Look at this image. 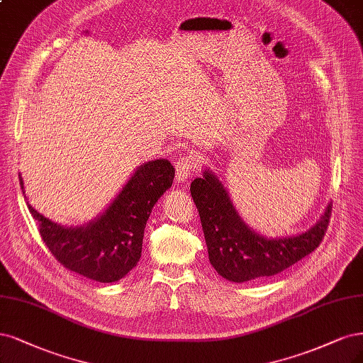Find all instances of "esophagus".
<instances>
[{"label": "esophagus", "instance_id": "esophagus-1", "mask_svg": "<svg viewBox=\"0 0 363 363\" xmlns=\"http://www.w3.org/2000/svg\"><path fill=\"white\" fill-rule=\"evenodd\" d=\"M195 168V157L194 156H183L179 159L176 165V180L179 183H184L192 177V171Z\"/></svg>", "mask_w": 363, "mask_h": 363}]
</instances>
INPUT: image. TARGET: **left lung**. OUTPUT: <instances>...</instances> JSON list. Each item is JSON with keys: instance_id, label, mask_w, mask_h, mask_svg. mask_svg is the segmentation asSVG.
<instances>
[{"instance_id": "obj_1", "label": "left lung", "mask_w": 363, "mask_h": 363, "mask_svg": "<svg viewBox=\"0 0 363 363\" xmlns=\"http://www.w3.org/2000/svg\"><path fill=\"white\" fill-rule=\"evenodd\" d=\"M191 195L201 219L211 266L231 282L273 277L315 251L332 215L329 204L320 220L308 231L267 239L243 222L227 189L211 171L206 169L203 177L191 183Z\"/></svg>"}]
</instances>
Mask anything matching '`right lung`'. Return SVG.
Returning <instances> with one entry per match:
<instances>
[{"mask_svg":"<svg viewBox=\"0 0 363 363\" xmlns=\"http://www.w3.org/2000/svg\"><path fill=\"white\" fill-rule=\"evenodd\" d=\"M174 174L176 169L167 159L138 167L104 213L84 227H62L28 201L27 206L60 264L97 282H116L138 264L145 223L157 199L171 187ZM19 184L23 192L21 174Z\"/></svg>","mask_w":363,"mask_h":363,"instance_id":"add662e5","label":"right lung"}]
</instances>
